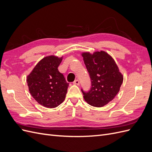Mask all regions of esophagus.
I'll use <instances>...</instances> for the list:
<instances>
[{
	"mask_svg": "<svg viewBox=\"0 0 152 152\" xmlns=\"http://www.w3.org/2000/svg\"><path fill=\"white\" fill-rule=\"evenodd\" d=\"M73 84L77 85V86H79V84H80L79 80H75L74 82H73Z\"/></svg>",
	"mask_w": 152,
	"mask_h": 152,
	"instance_id": "34e87169",
	"label": "esophagus"
}]
</instances>
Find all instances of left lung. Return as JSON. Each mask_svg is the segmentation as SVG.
Wrapping results in <instances>:
<instances>
[{"instance_id":"1","label":"left lung","mask_w":152,"mask_h":152,"mask_svg":"<svg viewBox=\"0 0 152 152\" xmlns=\"http://www.w3.org/2000/svg\"><path fill=\"white\" fill-rule=\"evenodd\" d=\"M89 73L91 88L82 89L84 98L89 104L102 107L112 101L120 91L124 77L113 58L103 50L82 53Z\"/></svg>"}]
</instances>
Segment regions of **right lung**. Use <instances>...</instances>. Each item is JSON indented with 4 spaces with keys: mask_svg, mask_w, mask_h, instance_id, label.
I'll return each instance as SVG.
<instances>
[{
    "mask_svg": "<svg viewBox=\"0 0 152 152\" xmlns=\"http://www.w3.org/2000/svg\"><path fill=\"white\" fill-rule=\"evenodd\" d=\"M62 59L54 55L44 57L27 76L30 93L44 107L56 108L66 97L69 84L58 69Z\"/></svg>",
    "mask_w": 152,
    "mask_h": 152,
    "instance_id": "obj_1",
    "label": "right lung"
}]
</instances>
